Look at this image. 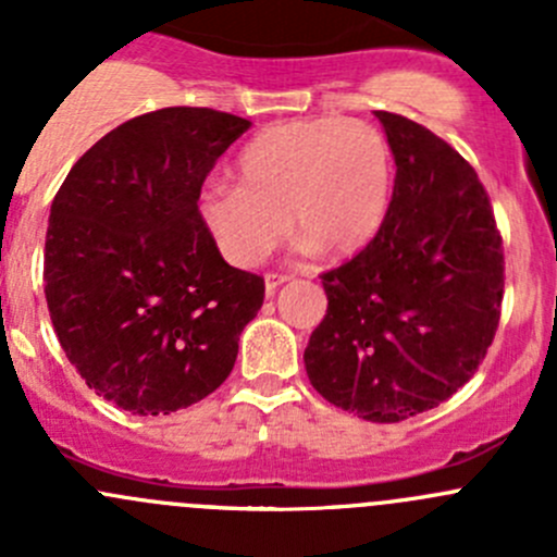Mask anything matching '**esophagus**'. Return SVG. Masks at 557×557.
<instances>
[{
	"mask_svg": "<svg viewBox=\"0 0 557 557\" xmlns=\"http://www.w3.org/2000/svg\"><path fill=\"white\" fill-rule=\"evenodd\" d=\"M288 274H267V280H263V285H267V296H274V290L280 288V285L288 283Z\"/></svg>",
	"mask_w": 557,
	"mask_h": 557,
	"instance_id": "esophagus-1",
	"label": "esophagus"
}]
</instances>
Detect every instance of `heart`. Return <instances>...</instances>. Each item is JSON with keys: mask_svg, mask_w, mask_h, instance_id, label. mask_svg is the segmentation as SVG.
Wrapping results in <instances>:
<instances>
[{"mask_svg": "<svg viewBox=\"0 0 557 557\" xmlns=\"http://www.w3.org/2000/svg\"><path fill=\"white\" fill-rule=\"evenodd\" d=\"M234 177L237 185L212 183L199 196L201 226L232 267H258L288 228L301 250L347 258L383 228L393 153L369 123L283 121L239 150Z\"/></svg>", "mask_w": 557, "mask_h": 557, "instance_id": "heart-1", "label": "heart"}]
</instances>
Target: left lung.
Segmentation results:
<instances>
[{"label":"left lung","instance_id":"obj_1","mask_svg":"<svg viewBox=\"0 0 557 557\" xmlns=\"http://www.w3.org/2000/svg\"><path fill=\"white\" fill-rule=\"evenodd\" d=\"M396 180L377 237L323 277L329 310L305 350L345 412L398 423L463 387L498 329L502 234L476 172L420 123L377 110Z\"/></svg>","mask_w":557,"mask_h":557}]
</instances>
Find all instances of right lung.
I'll return each instance as SVG.
<instances>
[{
    "label": "right lung",
    "mask_w": 557,
    "mask_h": 557,
    "mask_svg": "<svg viewBox=\"0 0 557 557\" xmlns=\"http://www.w3.org/2000/svg\"><path fill=\"white\" fill-rule=\"evenodd\" d=\"M250 121L207 107L132 117L81 156L50 205L45 299L97 396L170 414L232 374L263 280L223 261L201 183Z\"/></svg>",
    "instance_id": "add662e5"
}]
</instances>
